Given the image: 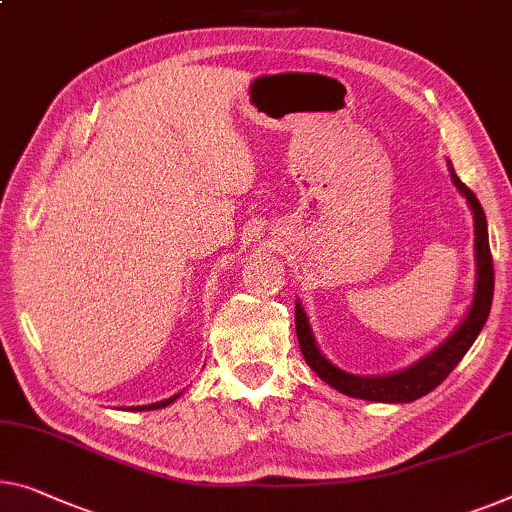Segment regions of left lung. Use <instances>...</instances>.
Returning <instances> with one entry per match:
<instances>
[{
	"instance_id": "8db88e82",
	"label": "left lung",
	"mask_w": 512,
	"mask_h": 512,
	"mask_svg": "<svg viewBox=\"0 0 512 512\" xmlns=\"http://www.w3.org/2000/svg\"><path fill=\"white\" fill-rule=\"evenodd\" d=\"M451 179L457 186V190L467 197L471 211H474V225H476V294L471 301V308L467 317L462 319V324L457 326L453 335L448 340L441 342L437 349H432L430 354L423 356L421 361H416L409 368L386 377H358L349 375V372L335 368V365L317 349L315 335L310 331L308 317L301 308V303H296L294 319H296V338H299L301 352L305 363L317 372V377L333 386L335 391L349 395V398L358 400H370V402H411L418 400L434 391L441 381H444L455 365L462 361V356L469 352V347L474 345L480 329L487 322L492 308V294H494V266H492V253H490V239H487V220L485 211L480 207L478 197L469 186H464L451 167Z\"/></svg>"
}]
</instances>
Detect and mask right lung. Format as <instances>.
I'll use <instances>...</instances> for the list:
<instances>
[{
	"mask_svg": "<svg viewBox=\"0 0 512 512\" xmlns=\"http://www.w3.org/2000/svg\"><path fill=\"white\" fill-rule=\"evenodd\" d=\"M179 395H172V398H167L163 402H154V404H144V407H133L135 411H144V409H160V407H167V404H172L174 400H177Z\"/></svg>",
	"mask_w": 512,
	"mask_h": 512,
	"instance_id": "1",
	"label": "right lung"
}]
</instances>
